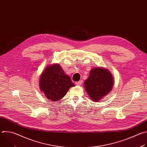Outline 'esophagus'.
<instances>
[{
    "label": "esophagus",
    "instance_id": "34e87169",
    "mask_svg": "<svg viewBox=\"0 0 147 147\" xmlns=\"http://www.w3.org/2000/svg\"><path fill=\"white\" fill-rule=\"evenodd\" d=\"M82 81H78V82H76V86H81V84H82Z\"/></svg>",
    "mask_w": 147,
    "mask_h": 147
}]
</instances>
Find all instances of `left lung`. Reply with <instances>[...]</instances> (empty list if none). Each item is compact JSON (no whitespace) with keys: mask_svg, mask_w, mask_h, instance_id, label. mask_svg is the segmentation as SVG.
Returning a JSON list of instances; mask_svg holds the SVG:
<instances>
[{"mask_svg":"<svg viewBox=\"0 0 147 147\" xmlns=\"http://www.w3.org/2000/svg\"><path fill=\"white\" fill-rule=\"evenodd\" d=\"M113 78L111 73L103 67L93 68L84 82V88L95 102H98L112 90Z\"/></svg>","mask_w":147,"mask_h":147,"instance_id":"8db88e82","label":"left lung"}]
</instances>
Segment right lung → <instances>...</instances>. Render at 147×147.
<instances>
[{"label": "right lung", "mask_w": 147, "mask_h": 147, "mask_svg": "<svg viewBox=\"0 0 147 147\" xmlns=\"http://www.w3.org/2000/svg\"><path fill=\"white\" fill-rule=\"evenodd\" d=\"M74 86L70 77L65 74L59 64L47 67L40 77L39 87L41 91L52 101L62 99L69 89Z\"/></svg>", "instance_id": "add662e5"}]
</instances>
